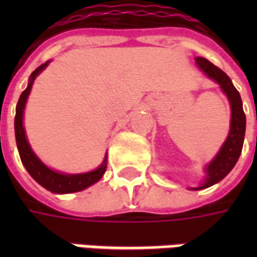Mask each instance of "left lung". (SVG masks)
Listing matches in <instances>:
<instances>
[{"mask_svg": "<svg viewBox=\"0 0 257 257\" xmlns=\"http://www.w3.org/2000/svg\"><path fill=\"white\" fill-rule=\"evenodd\" d=\"M195 63L209 78L216 81L220 85L221 90L226 93L227 99L231 106V122H230V132L227 136L226 142L221 146L220 151L205 168V180L199 184L198 187L193 190H202L210 187L213 184L219 183L221 179H224L230 173L234 165L237 164L238 158L241 156L245 138V126H246V118L242 108V100L239 92L232 85L231 79L224 71L216 67L205 58H195Z\"/></svg>", "mask_w": 257, "mask_h": 257, "instance_id": "left-lung-1", "label": "left lung"}]
</instances>
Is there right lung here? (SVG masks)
<instances>
[{
    "instance_id": "right-lung-1",
    "label": "right lung",
    "mask_w": 257,
    "mask_h": 257,
    "mask_svg": "<svg viewBox=\"0 0 257 257\" xmlns=\"http://www.w3.org/2000/svg\"><path fill=\"white\" fill-rule=\"evenodd\" d=\"M49 62H45L40 67H37L30 75L29 85L19 97L18 106H16V115H15V136H16V145L19 150L20 160L23 162V165L27 169V172L30 173V176L37 183H40L42 187H45L49 191L56 194H68L77 193L81 190H85L96 182H99L101 176L104 175L107 168V157H104V161L101 162V165L95 171L86 173H77V175H67V173H60L53 171L51 168H48L41 160L34 154V151L31 150L30 145L26 138L25 126H23V112H25L26 101L30 95L33 82L38 74L41 73L44 68L47 67Z\"/></svg>"
}]
</instances>
